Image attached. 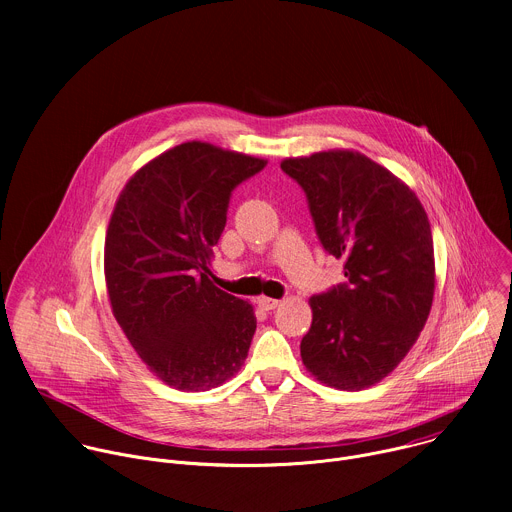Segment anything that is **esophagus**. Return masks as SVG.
Wrapping results in <instances>:
<instances>
[{
	"instance_id": "obj_1",
	"label": "esophagus",
	"mask_w": 512,
	"mask_h": 512,
	"mask_svg": "<svg viewBox=\"0 0 512 512\" xmlns=\"http://www.w3.org/2000/svg\"><path fill=\"white\" fill-rule=\"evenodd\" d=\"M257 304H259V308H263V310H275L277 306H279V300H273V298H265V296H261L259 300H257Z\"/></svg>"
}]
</instances>
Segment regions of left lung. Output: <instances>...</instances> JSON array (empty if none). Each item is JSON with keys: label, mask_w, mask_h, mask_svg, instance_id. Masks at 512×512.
I'll use <instances>...</instances> for the list:
<instances>
[{"label": "left lung", "mask_w": 512, "mask_h": 512, "mask_svg": "<svg viewBox=\"0 0 512 512\" xmlns=\"http://www.w3.org/2000/svg\"><path fill=\"white\" fill-rule=\"evenodd\" d=\"M281 170L306 192L316 235L346 277L310 298L302 360L328 387L369 389L405 358L431 310L427 214L405 182L358 152L287 158Z\"/></svg>", "instance_id": "obj_1"}]
</instances>
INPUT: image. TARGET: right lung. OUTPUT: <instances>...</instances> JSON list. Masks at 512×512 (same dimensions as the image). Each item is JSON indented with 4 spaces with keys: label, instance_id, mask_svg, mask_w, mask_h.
<instances>
[{
    "label": "right lung",
    "instance_id": "1",
    "mask_svg": "<svg viewBox=\"0 0 512 512\" xmlns=\"http://www.w3.org/2000/svg\"><path fill=\"white\" fill-rule=\"evenodd\" d=\"M265 166L186 141L137 170L115 202L105 237L113 316L148 369L174 389H214L247 358L253 306L210 281V257L231 192Z\"/></svg>",
    "mask_w": 512,
    "mask_h": 512
}]
</instances>
